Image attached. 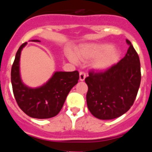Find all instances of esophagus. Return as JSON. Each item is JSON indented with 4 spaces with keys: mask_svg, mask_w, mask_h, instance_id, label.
<instances>
[{
    "mask_svg": "<svg viewBox=\"0 0 152 152\" xmlns=\"http://www.w3.org/2000/svg\"><path fill=\"white\" fill-rule=\"evenodd\" d=\"M85 77H86V74L84 73V72H80V73H79V78H80V81H83V80H84Z\"/></svg>",
    "mask_w": 152,
    "mask_h": 152,
    "instance_id": "34e87169",
    "label": "esophagus"
}]
</instances>
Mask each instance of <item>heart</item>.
<instances>
[{
    "mask_svg": "<svg viewBox=\"0 0 152 152\" xmlns=\"http://www.w3.org/2000/svg\"><path fill=\"white\" fill-rule=\"evenodd\" d=\"M78 56L83 59H95L93 67L102 72L116 64L120 59L121 52L113 48L111 44H89L80 48ZM68 58L73 62L77 61V58L72 53L68 54Z\"/></svg>",
    "mask_w": 152,
    "mask_h": 152,
    "instance_id": "b5f03b06",
    "label": "heart"
}]
</instances>
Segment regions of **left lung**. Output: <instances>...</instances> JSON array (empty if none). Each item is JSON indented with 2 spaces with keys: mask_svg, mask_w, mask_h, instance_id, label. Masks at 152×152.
<instances>
[{
  "mask_svg": "<svg viewBox=\"0 0 152 152\" xmlns=\"http://www.w3.org/2000/svg\"><path fill=\"white\" fill-rule=\"evenodd\" d=\"M126 56L104 72L91 71L85 78L88 86L87 104L93 116L100 119H113L131 108L141 83L139 57L129 40Z\"/></svg>",
  "mask_w": 152,
  "mask_h": 152,
  "instance_id": "left-lung-1",
  "label": "left lung"
}]
</instances>
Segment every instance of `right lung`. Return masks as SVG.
Here are the masks:
<instances>
[{
    "label": "right lung",
    "instance_id": "obj_1",
    "mask_svg": "<svg viewBox=\"0 0 152 152\" xmlns=\"http://www.w3.org/2000/svg\"><path fill=\"white\" fill-rule=\"evenodd\" d=\"M40 42L39 40H32ZM19 48L11 68V83L19 107L26 115L36 119L54 117L62 108L68 93L79 79V72H56L44 85L30 88L22 82L20 75V58L23 48Z\"/></svg>",
    "mask_w": 152,
    "mask_h": 152
}]
</instances>
